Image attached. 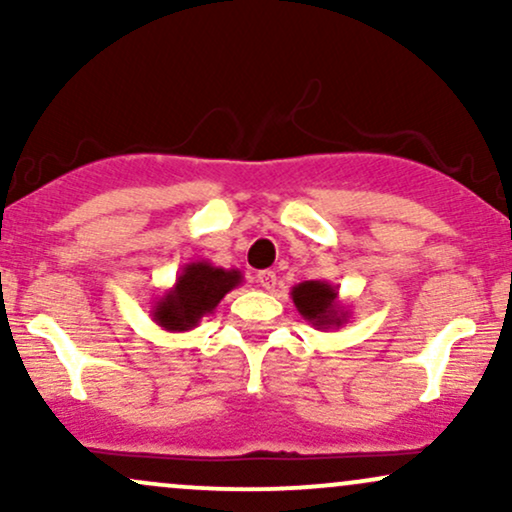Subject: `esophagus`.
I'll use <instances>...</instances> for the list:
<instances>
[{
	"label": "esophagus",
	"mask_w": 512,
	"mask_h": 512,
	"mask_svg": "<svg viewBox=\"0 0 512 512\" xmlns=\"http://www.w3.org/2000/svg\"><path fill=\"white\" fill-rule=\"evenodd\" d=\"M276 274L272 272V269H264V272H257V284L262 286L264 291H274V286H276Z\"/></svg>",
	"instance_id": "1"
}]
</instances>
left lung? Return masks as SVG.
Here are the masks:
<instances>
[{"label": "left lung", "instance_id": "1", "mask_svg": "<svg viewBox=\"0 0 512 512\" xmlns=\"http://www.w3.org/2000/svg\"><path fill=\"white\" fill-rule=\"evenodd\" d=\"M291 298L296 310L301 313L315 330H339L349 313L339 301V286H332L330 281H303V284L293 286Z\"/></svg>", "mask_w": 512, "mask_h": 512}]
</instances>
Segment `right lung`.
<instances>
[{"label":"right lung","mask_w":512,"mask_h":512,"mask_svg":"<svg viewBox=\"0 0 512 512\" xmlns=\"http://www.w3.org/2000/svg\"><path fill=\"white\" fill-rule=\"evenodd\" d=\"M240 284V269L214 267L207 260L190 262L182 267L175 284L151 305V317L166 332H190Z\"/></svg>","instance_id":"1"}]
</instances>
